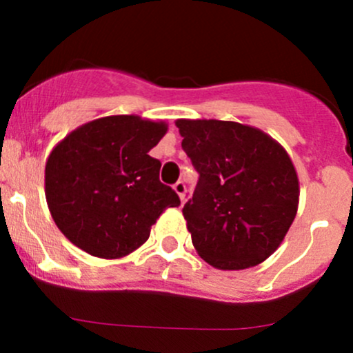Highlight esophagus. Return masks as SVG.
Wrapping results in <instances>:
<instances>
[{
    "label": "esophagus",
    "instance_id": "obj_1",
    "mask_svg": "<svg viewBox=\"0 0 353 353\" xmlns=\"http://www.w3.org/2000/svg\"><path fill=\"white\" fill-rule=\"evenodd\" d=\"M174 191H176L177 194H179V198H181V201H184V196H186V184L183 183V181H177L176 184H174Z\"/></svg>",
    "mask_w": 353,
    "mask_h": 353
}]
</instances>
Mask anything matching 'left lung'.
<instances>
[{
  "label": "left lung",
  "instance_id": "left-lung-1",
  "mask_svg": "<svg viewBox=\"0 0 353 353\" xmlns=\"http://www.w3.org/2000/svg\"><path fill=\"white\" fill-rule=\"evenodd\" d=\"M199 179L183 215L198 254L219 270L259 265L282 244L299 205L285 148L234 121L177 119Z\"/></svg>",
  "mask_w": 353,
  "mask_h": 353
}]
</instances>
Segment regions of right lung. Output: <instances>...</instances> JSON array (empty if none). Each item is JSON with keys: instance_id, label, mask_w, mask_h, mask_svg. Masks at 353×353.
Segmentation results:
<instances>
[{"instance_id": "add662e5", "label": "right lung", "mask_w": 353, "mask_h": 353, "mask_svg": "<svg viewBox=\"0 0 353 353\" xmlns=\"http://www.w3.org/2000/svg\"><path fill=\"white\" fill-rule=\"evenodd\" d=\"M165 133V123L108 116L56 145L46 162V199L71 243L97 258H123L148 239L163 210L181 205L160 183V160L148 155Z\"/></svg>"}]
</instances>
